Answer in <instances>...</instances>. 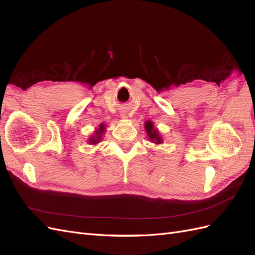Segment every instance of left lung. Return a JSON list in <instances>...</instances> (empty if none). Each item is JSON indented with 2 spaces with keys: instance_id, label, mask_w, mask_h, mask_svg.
Returning <instances> with one entry per match:
<instances>
[{
  "instance_id": "8db88e82",
  "label": "left lung",
  "mask_w": 255,
  "mask_h": 255,
  "mask_svg": "<svg viewBox=\"0 0 255 255\" xmlns=\"http://www.w3.org/2000/svg\"><path fill=\"white\" fill-rule=\"evenodd\" d=\"M144 128L146 130V133H148L150 139L152 141H154L155 143H160L161 142V138L159 137L158 133L156 132V129H154L153 127V122L151 121H146L145 125H144Z\"/></svg>"
}]
</instances>
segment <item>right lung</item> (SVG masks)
<instances>
[{
    "instance_id": "right-lung-1",
    "label": "right lung",
    "mask_w": 255,
    "mask_h": 255,
    "mask_svg": "<svg viewBox=\"0 0 255 255\" xmlns=\"http://www.w3.org/2000/svg\"><path fill=\"white\" fill-rule=\"evenodd\" d=\"M103 130H104V125H101V126H100V128L97 130L96 136L95 137H91V139H89V142L92 143V144L98 143L100 141V139H101V136H102Z\"/></svg>"
}]
</instances>
